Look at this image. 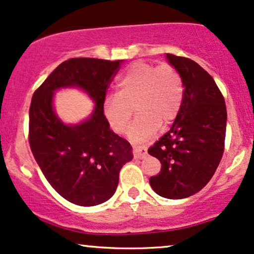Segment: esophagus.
I'll list each match as a JSON object with an SVG mask.
<instances>
[{
    "label": "esophagus",
    "instance_id": "esophagus-1",
    "mask_svg": "<svg viewBox=\"0 0 254 254\" xmlns=\"http://www.w3.org/2000/svg\"><path fill=\"white\" fill-rule=\"evenodd\" d=\"M132 152H133V157L139 158V160H142V158H145L148 156L146 149L143 145H139V144L132 145Z\"/></svg>",
    "mask_w": 254,
    "mask_h": 254
}]
</instances>
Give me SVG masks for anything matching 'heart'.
<instances>
[{
  "label": "heart",
  "mask_w": 254,
  "mask_h": 254,
  "mask_svg": "<svg viewBox=\"0 0 254 254\" xmlns=\"http://www.w3.org/2000/svg\"><path fill=\"white\" fill-rule=\"evenodd\" d=\"M183 98L185 84L176 67L137 61L119 77L116 94L106 97L104 115L116 133H123L133 109L137 116L129 136L144 140L150 138L160 125L166 127L175 121Z\"/></svg>",
  "instance_id": "b5f03b06"
}]
</instances>
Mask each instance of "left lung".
Wrapping results in <instances>:
<instances>
[{"label": "left lung", "instance_id": "obj_1", "mask_svg": "<svg viewBox=\"0 0 254 254\" xmlns=\"http://www.w3.org/2000/svg\"><path fill=\"white\" fill-rule=\"evenodd\" d=\"M185 84L179 115L148 152L161 162V172L149 180L160 196L185 198L210 181L225 150L227 111L221 91L195 61L167 53Z\"/></svg>", "mask_w": 254, "mask_h": 254}]
</instances>
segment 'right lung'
Returning <instances> with one entry per match:
<instances>
[{"instance_id": "1", "label": "right lung", "mask_w": 254, "mask_h": 254, "mask_svg": "<svg viewBox=\"0 0 254 254\" xmlns=\"http://www.w3.org/2000/svg\"><path fill=\"white\" fill-rule=\"evenodd\" d=\"M122 60L72 58L36 88L29 108V145L46 180L64 198L78 206L108 201L119 172L132 160L127 139L110 130L104 115L106 91ZM78 86L96 103L94 114L77 126L64 125L53 110L54 91Z\"/></svg>"}]
</instances>
